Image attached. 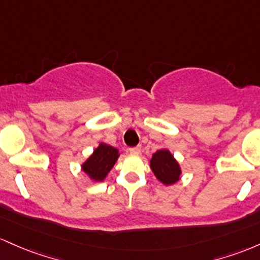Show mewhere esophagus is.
<instances>
[{
  "instance_id": "esophagus-1",
  "label": "esophagus",
  "mask_w": 260,
  "mask_h": 260,
  "mask_svg": "<svg viewBox=\"0 0 260 260\" xmlns=\"http://www.w3.org/2000/svg\"><path fill=\"white\" fill-rule=\"evenodd\" d=\"M129 152L131 154H139L140 152H141V147H140V146H136V147H130Z\"/></svg>"
}]
</instances>
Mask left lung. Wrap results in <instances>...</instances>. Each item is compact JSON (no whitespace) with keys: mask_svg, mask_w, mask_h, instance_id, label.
Returning <instances> with one entry per match:
<instances>
[{"mask_svg":"<svg viewBox=\"0 0 260 260\" xmlns=\"http://www.w3.org/2000/svg\"><path fill=\"white\" fill-rule=\"evenodd\" d=\"M150 167L157 179L165 185H172L177 183L182 174L179 163L174 158L173 154L166 148L158 150L152 154Z\"/></svg>","mask_w":260,"mask_h":260,"instance_id":"8db88e82","label":"left lung"}]
</instances>
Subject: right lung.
<instances>
[{
	"label": "right lung",
	"instance_id": "obj_1",
	"mask_svg": "<svg viewBox=\"0 0 260 260\" xmlns=\"http://www.w3.org/2000/svg\"><path fill=\"white\" fill-rule=\"evenodd\" d=\"M118 158L119 151L113 146L102 142L83 163L82 171L94 182H102L114 167Z\"/></svg>",
	"mask_w": 260,
	"mask_h": 260
}]
</instances>
